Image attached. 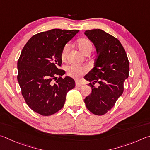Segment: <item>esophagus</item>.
I'll return each mask as SVG.
<instances>
[{"label":"esophagus","instance_id":"1","mask_svg":"<svg viewBox=\"0 0 150 150\" xmlns=\"http://www.w3.org/2000/svg\"><path fill=\"white\" fill-rule=\"evenodd\" d=\"M82 86V83H81L78 82H76V88H79L81 87V86Z\"/></svg>","mask_w":150,"mask_h":150}]
</instances>
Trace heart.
I'll return each mask as SVG.
<instances>
[{"mask_svg": "<svg viewBox=\"0 0 150 150\" xmlns=\"http://www.w3.org/2000/svg\"><path fill=\"white\" fill-rule=\"evenodd\" d=\"M78 47L83 53L90 52L93 49L92 43L87 39H80L77 42ZM70 49V44L67 43L64 46L62 51L61 57L62 59H66L68 51ZM88 70L87 66H80L78 64H72L67 68V72L70 76L74 78H79L84 74Z\"/></svg>", "mask_w": 150, "mask_h": 150, "instance_id": "heart-1", "label": "heart"}]
</instances>
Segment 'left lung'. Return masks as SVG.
Masks as SVG:
<instances>
[{"instance_id": "1", "label": "left lung", "mask_w": 150, "mask_h": 150, "mask_svg": "<svg viewBox=\"0 0 150 150\" xmlns=\"http://www.w3.org/2000/svg\"><path fill=\"white\" fill-rule=\"evenodd\" d=\"M85 35L94 44L98 56L94 67L85 79L90 82L91 93L84 99L93 114L103 115L110 111L124 91L125 80L129 76V61L118 39L99 29L87 30ZM99 83L96 88L95 83Z\"/></svg>"}]
</instances>
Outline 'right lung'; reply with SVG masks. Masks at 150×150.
Listing matches in <instances>:
<instances>
[{
	"instance_id": "1",
	"label": "right lung",
	"mask_w": 150,
	"mask_h": 150,
	"mask_svg": "<svg viewBox=\"0 0 150 150\" xmlns=\"http://www.w3.org/2000/svg\"><path fill=\"white\" fill-rule=\"evenodd\" d=\"M78 30H53L35 34L25 45L18 60V81L25 103L37 113L49 116L64 106L66 96L75 87L72 78H62L64 46Z\"/></svg>"
}]
</instances>
